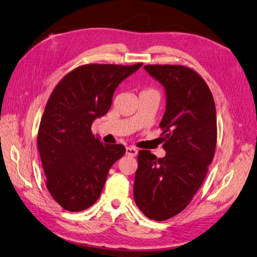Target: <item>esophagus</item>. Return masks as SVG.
Returning <instances> with one entry per match:
<instances>
[{"label": "esophagus", "mask_w": 257, "mask_h": 257, "mask_svg": "<svg viewBox=\"0 0 257 257\" xmlns=\"http://www.w3.org/2000/svg\"><path fill=\"white\" fill-rule=\"evenodd\" d=\"M138 154L137 148L133 147V146H130V147H126V155L130 157H135Z\"/></svg>", "instance_id": "34e87169"}]
</instances>
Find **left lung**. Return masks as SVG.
Masks as SVG:
<instances>
[{
  "instance_id": "obj_1",
  "label": "left lung",
  "mask_w": 257,
  "mask_h": 257,
  "mask_svg": "<svg viewBox=\"0 0 257 257\" xmlns=\"http://www.w3.org/2000/svg\"><path fill=\"white\" fill-rule=\"evenodd\" d=\"M144 68L165 91L160 127L166 154L157 158L149 150L138 152L134 200L145 216L161 221L182 212L203 183L216 147V109L209 86L192 69Z\"/></svg>"
}]
</instances>
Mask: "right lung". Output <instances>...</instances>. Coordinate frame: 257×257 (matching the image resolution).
<instances>
[{
  "label": "right lung",
  "mask_w": 257,
  "mask_h": 257,
  "mask_svg": "<svg viewBox=\"0 0 257 257\" xmlns=\"http://www.w3.org/2000/svg\"><path fill=\"white\" fill-rule=\"evenodd\" d=\"M142 66H80L51 94L40 123L38 148L47 189L65 210L80 212L93 205L110 168L125 154L123 145L102 144L91 127L108 112L120 83Z\"/></svg>",
  "instance_id": "obj_1"
}]
</instances>
